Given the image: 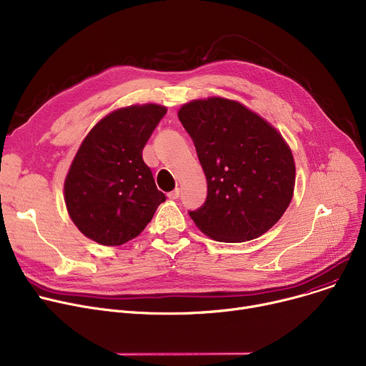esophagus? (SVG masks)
I'll use <instances>...</instances> for the list:
<instances>
[{
	"label": "esophagus",
	"instance_id": "34e87169",
	"mask_svg": "<svg viewBox=\"0 0 366 366\" xmlns=\"http://www.w3.org/2000/svg\"><path fill=\"white\" fill-rule=\"evenodd\" d=\"M179 193H181L179 188H175L173 191H170V193H167V197H169V199H172V200H175V199H178V197H179Z\"/></svg>",
	"mask_w": 366,
	"mask_h": 366
}]
</instances>
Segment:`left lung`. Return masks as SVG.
Here are the masks:
<instances>
[{
    "label": "left lung",
    "instance_id": "8db88e82",
    "mask_svg": "<svg viewBox=\"0 0 366 366\" xmlns=\"http://www.w3.org/2000/svg\"><path fill=\"white\" fill-rule=\"evenodd\" d=\"M178 117L194 142L207 196L188 214L204 234L239 243L268 232L294 194L295 164L282 134L236 101L185 104Z\"/></svg>",
    "mask_w": 366,
    "mask_h": 366
}]
</instances>
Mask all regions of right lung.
<instances>
[{
    "instance_id": "obj_1",
    "label": "right lung",
    "mask_w": 366,
    "mask_h": 366,
    "mask_svg": "<svg viewBox=\"0 0 366 366\" xmlns=\"http://www.w3.org/2000/svg\"><path fill=\"white\" fill-rule=\"evenodd\" d=\"M166 111L154 104L122 108L89 132L65 179L68 214L86 237L123 244L144 232L166 200L142 159Z\"/></svg>"
}]
</instances>
